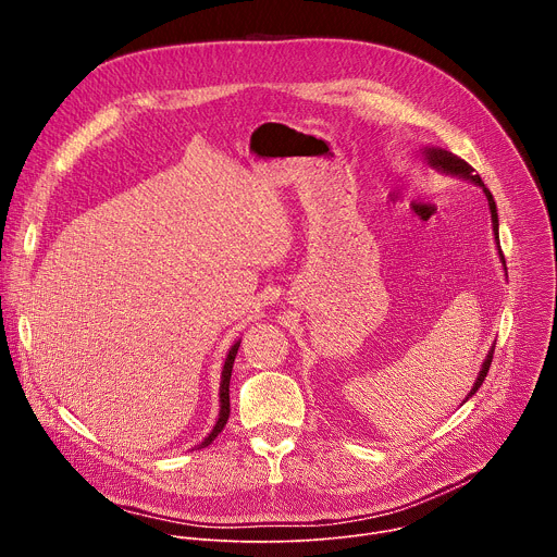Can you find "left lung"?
Listing matches in <instances>:
<instances>
[{
  "label": "left lung",
  "mask_w": 557,
  "mask_h": 557,
  "mask_svg": "<svg viewBox=\"0 0 557 557\" xmlns=\"http://www.w3.org/2000/svg\"><path fill=\"white\" fill-rule=\"evenodd\" d=\"M423 156H425V161H428V165H430V168H434V170H438V172H443V174H449V176H458V178L471 181V183H475V185H481V187H483V191H485V196H487V202H490L492 224H494L496 245H498V211H496V202H494L492 191H490V189L485 187V183L481 181V176L475 174V172H473V168H471L469 163H465L462 158H458L456 153H451V151H447V149H441V147H425V149H423ZM498 253H500V260H503V264H505V256H503L500 247H498ZM494 348H496V346H492V350H490V355H487V359H485V363H483V368H481L479 376H475V383L471 385L469 394L465 396V401H467V399H471V396H473L475 392H479V387L483 385V381H485V376H487V372H490L492 359H494ZM465 401H462V404H465Z\"/></svg>",
  "instance_id": "left-lung-1"
}]
</instances>
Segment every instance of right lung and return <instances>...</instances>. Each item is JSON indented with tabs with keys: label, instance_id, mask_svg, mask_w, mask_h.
<instances>
[{
	"label": "right lung",
	"instance_id": "1",
	"mask_svg": "<svg viewBox=\"0 0 557 557\" xmlns=\"http://www.w3.org/2000/svg\"><path fill=\"white\" fill-rule=\"evenodd\" d=\"M237 348H240V342H235L224 359V366H222V376H220V414H218V421L211 430V434L198 445V447H207L213 443V438L222 432V428L226 425L228 421V412H231V404H228V381H231V370H233V361H235V355H237Z\"/></svg>",
	"mask_w": 557,
	"mask_h": 557
}]
</instances>
